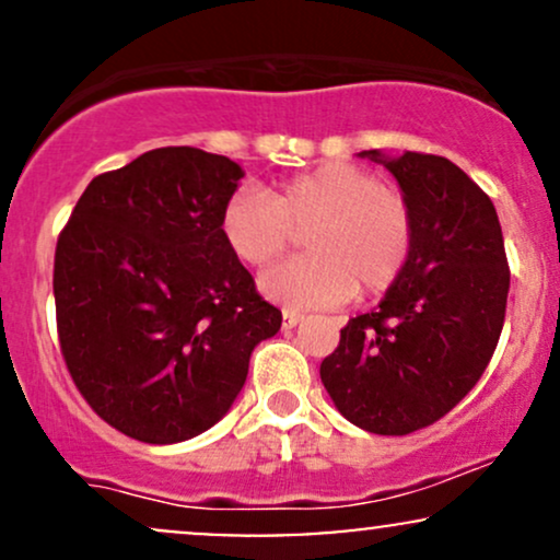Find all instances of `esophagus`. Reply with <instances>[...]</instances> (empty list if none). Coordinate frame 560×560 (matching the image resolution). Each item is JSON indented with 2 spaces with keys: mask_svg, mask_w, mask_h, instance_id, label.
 <instances>
[{
  "mask_svg": "<svg viewBox=\"0 0 560 560\" xmlns=\"http://www.w3.org/2000/svg\"><path fill=\"white\" fill-rule=\"evenodd\" d=\"M302 318H305V316H302L300 311H289V307H287V311H284V329H292V326H298Z\"/></svg>",
  "mask_w": 560,
  "mask_h": 560,
  "instance_id": "esophagus-1",
  "label": "esophagus"
}]
</instances>
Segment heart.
<instances>
[{
  "mask_svg": "<svg viewBox=\"0 0 560 560\" xmlns=\"http://www.w3.org/2000/svg\"><path fill=\"white\" fill-rule=\"evenodd\" d=\"M305 234V258L268 268L258 287L287 307H337L376 298L408 266L416 215L408 197L345 160L294 173L262 195L240 189L221 213V236L244 266H268Z\"/></svg>",
  "mask_w": 560,
  "mask_h": 560,
  "instance_id": "b5f03b06",
  "label": "heart"
}]
</instances>
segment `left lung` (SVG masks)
Listing matches in <instances>:
<instances>
[{
    "mask_svg": "<svg viewBox=\"0 0 560 560\" xmlns=\"http://www.w3.org/2000/svg\"><path fill=\"white\" fill-rule=\"evenodd\" d=\"M416 215V242L376 311L350 318L320 363L347 421L410 434L450 413L485 374L505 320L508 268L492 199L447 158L384 160Z\"/></svg>",
    "mask_w": 560,
    "mask_h": 560,
    "instance_id": "obj_1",
    "label": "left lung"
}]
</instances>
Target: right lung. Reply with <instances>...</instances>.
I'll return each instance as SVG.
<instances>
[{"instance_id": "right-lung-1", "label": "right lung", "mask_w": 560, "mask_h": 560, "mask_svg": "<svg viewBox=\"0 0 560 560\" xmlns=\"http://www.w3.org/2000/svg\"><path fill=\"white\" fill-rule=\"evenodd\" d=\"M244 176L197 147H160L100 173L55 249L57 339L83 400L150 445L221 421L281 311L221 236Z\"/></svg>"}]
</instances>
